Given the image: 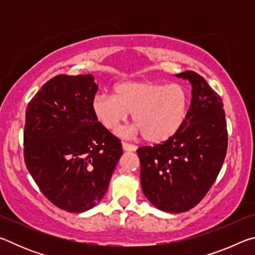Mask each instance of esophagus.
Segmentation results:
<instances>
[{"label":"esophagus","instance_id":"obj_1","mask_svg":"<svg viewBox=\"0 0 255 255\" xmlns=\"http://www.w3.org/2000/svg\"><path fill=\"white\" fill-rule=\"evenodd\" d=\"M123 148L124 150H126V152H133V150L137 149V146L126 143V141H123Z\"/></svg>","mask_w":255,"mask_h":255}]
</instances>
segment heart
Masks as SVG:
<instances>
[{"label":"heart","instance_id":"b5f03b06","mask_svg":"<svg viewBox=\"0 0 255 255\" xmlns=\"http://www.w3.org/2000/svg\"><path fill=\"white\" fill-rule=\"evenodd\" d=\"M189 103L182 85L138 81L117 84L114 94H98L92 108L97 119L109 130H116L132 114L136 126L130 131H140L150 143H162L182 127Z\"/></svg>","mask_w":255,"mask_h":255}]
</instances>
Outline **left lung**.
<instances>
[{
  "label": "left lung",
  "mask_w": 255,
  "mask_h": 255,
  "mask_svg": "<svg viewBox=\"0 0 255 255\" xmlns=\"http://www.w3.org/2000/svg\"><path fill=\"white\" fill-rule=\"evenodd\" d=\"M176 76L192 85L187 119L167 140L137 149L144 195L166 213H183L199 204L221 172L228 143L222 98L196 72Z\"/></svg>",
  "instance_id": "left-lung-1"
}]
</instances>
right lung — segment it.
Returning a JSON list of instances; mask_svg holds the SVG:
<instances>
[{"label":"right lung","mask_w":255,"mask_h":255,"mask_svg":"<svg viewBox=\"0 0 255 255\" xmlns=\"http://www.w3.org/2000/svg\"><path fill=\"white\" fill-rule=\"evenodd\" d=\"M91 74L56 75L25 110L23 155L47 199L68 213H83L106 195L123 155L118 137L98 122Z\"/></svg>","instance_id":"1"}]
</instances>
